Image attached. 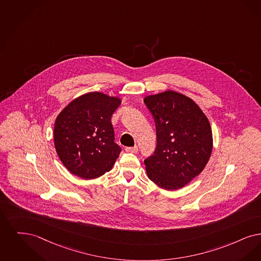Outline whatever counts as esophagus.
<instances>
[{
  "instance_id": "34e87169",
  "label": "esophagus",
  "mask_w": 261,
  "mask_h": 261,
  "mask_svg": "<svg viewBox=\"0 0 261 261\" xmlns=\"http://www.w3.org/2000/svg\"><path fill=\"white\" fill-rule=\"evenodd\" d=\"M125 151H126V152H129V153H137V151H138V147H137V146H134V147H126L125 148Z\"/></svg>"
}]
</instances>
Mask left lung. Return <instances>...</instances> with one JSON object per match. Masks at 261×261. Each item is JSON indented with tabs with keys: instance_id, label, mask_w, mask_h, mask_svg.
Instances as JSON below:
<instances>
[{
	"instance_id": "left-lung-1",
	"label": "left lung",
	"mask_w": 261,
	"mask_h": 261,
	"mask_svg": "<svg viewBox=\"0 0 261 261\" xmlns=\"http://www.w3.org/2000/svg\"><path fill=\"white\" fill-rule=\"evenodd\" d=\"M156 121L157 147L144 161L148 177L166 190H177L199 175L211 158L213 133L199 105L178 91L144 97Z\"/></svg>"
}]
</instances>
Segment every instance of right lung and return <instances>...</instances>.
Listing matches in <instances>:
<instances>
[{
  "instance_id": "add662e5",
  "label": "right lung",
  "mask_w": 261,
  "mask_h": 261,
  "mask_svg": "<svg viewBox=\"0 0 261 261\" xmlns=\"http://www.w3.org/2000/svg\"><path fill=\"white\" fill-rule=\"evenodd\" d=\"M121 103L118 96L91 91L73 99L58 114L55 147L71 173L93 179L113 168L121 148L114 142L111 117Z\"/></svg>"
}]
</instances>
